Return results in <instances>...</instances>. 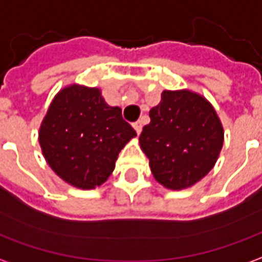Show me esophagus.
I'll return each mask as SVG.
<instances>
[{
    "mask_svg": "<svg viewBox=\"0 0 262 262\" xmlns=\"http://www.w3.org/2000/svg\"><path fill=\"white\" fill-rule=\"evenodd\" d=\"M133 127H135V130L137 132V135H140V132H142V122H140V120H137V122H135V123H133Z\"/></svg>",
    "mask_w": 262,
    "mask_h": 262,
    "instance_id": "1",
    "label": "esophagus"
}]
</instances>
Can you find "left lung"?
<instances>
[{
	"label": "left lung",
	"instance_id": "8db88e82",
	"mask_svg": "<svg viewBox=\"0 0 262 262\" xmlns=\"http://www.w3.org/2000/svg\"><path fill=\"white\" fill-rule=\"evenodd\" d=\"M223 126L206 98L188 90L163 91L150 109L139 142L154 178L174 191L192 187L214 167L223 146Z\"/></svg>",
	"mask_w": 262,
	"mask_h": 262
}]
</instances>
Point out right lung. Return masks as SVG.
<instances>
[{"label": "right lung", "mask_w": 262, "mask_h": 262, "mask_svg": "<svg viewBox=\"0 0 262 262\" xmlns=\"http://www.w3.org/2000/svg\"><path fill=\"white\" fill-rule=\"evenodd\" d=\"M135 136L122 109L109 106L101 90L77 84L54 97L39 129V143L50 168L81 189L106 181L120 150Z\"/></svg>", "instance_id": "add662e5"}]
</instances>
